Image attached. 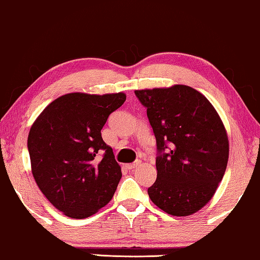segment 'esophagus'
Returning <instances> with one entry per match:
<instances>
[{
    "label": "esophagus",
    "mask_w": 260,
    "mask_h": 260,
    "mask_svg": "<svg viewBox=\"0 0 260 260\" xmlns=\"http://www.w3.org/2000/svg\"><path fill=\"white\" fill-rule=\"evenodd\" d=\"M140 164H141L140 160H137V161H134V162H132V164H127L126 167L128 168V170H134V168L138 167L139 165H140Z\"/></svg>",
    "instance_id": "1"
}]
</instances>
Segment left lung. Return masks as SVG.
Instances as JSON below:
<instances>
[{
    "mask_svg": "<svg viewBox=\"0 0 260 260\" xmlns=\"http://www.w3.org/2000/svg\"><path fill=\"white\" fill-rule=\"evenodd\" d=\"M134 93L156 141L158 173L149 198L168 214L196 213L213 197L228 166L229 139L217 111L184 85Z\"/></svg>",
    "mask_w": 260,
    "mask_h": 260,
    "instance_id": "8db88e82",
    "label": "left lung"
}]
</instances>
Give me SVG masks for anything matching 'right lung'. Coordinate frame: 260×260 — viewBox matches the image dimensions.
Segmentation results:
<instances>
[{
	"label": "right lung",
	"mask_w": 260,
	"mask_h": 260,
	"mask_svg": "<svg viewBox=\"0 0 260 260\" xmlns=\"http://www.w3.org/2000/svg\"><path fill=\"white\" fill-rule=\"evenodd\" d=\"M125 101L123 93L66 94L32 123L28 135L32 177L50 204L67 217H89L114 196L121 168L102 140L101 129Z\"/></svg>",
	"instance_id": "add662e5"
}]
</instances>
